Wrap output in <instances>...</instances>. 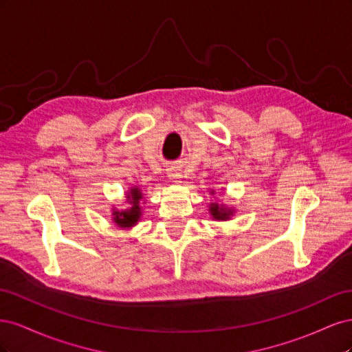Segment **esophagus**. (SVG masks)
I'll return each instance as SVG.
<instances>
[{
	"mask_svg": "<svg viewBox=\"0 0 352 352\" xmlns=\"http://www.w3.org/2000/svg\"><path fill=\"white\" fill-rule=\"evenodd\" d=\"M167 177H168L170 180H173V182H176V184H180V182H182V177H184V175L180 173V170H179V168H176V167H170V168L167 170Z\"/></svg>",
	"mask_w": 352,
	"mask_h": 352,
	"instance_id": "esophagus-1",
	"label": "esophagus"
}]
</instances>
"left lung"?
Returning a JSON list of instances; mask_svg holds the SVG:
<instances>
[{
    "label": "left lung",
    "instance_id": "left-lung-1",
    "mask_svg": "<svg viewBox=\"0 0 352 352\" xmlns=\"http://www.w3.org/2000/svg\"><path fill=\"white\" fill-rule=\"evenodd\" d=\"M214 194H216V190L211 189L210 195H214ZM208 211H210L212 220H219V221L230 220V217H233V214H235V208L228 207L225 204H219V202H214V201L210 202Z\"/></svg>",
    "mask_w": 352,
    "mask_h": 352
}]
</instances>
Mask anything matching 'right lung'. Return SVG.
Wrapping results in <instances>:
<instances>
[{
    "mask_svg": "<svg viewBox=\"0 0 352 352\" xmlns=\"http://www.w3.org/2000/svg\"><path fill=\"white\" fill-rule=\"evenodd\" d=\"M126 204L129 207L124 210L111 208V220L117 228L120 229H132L138 225V221L142 217L141 201L144 199V192L140 186H131L126 192Z\"/></svg>",
    "mask_w": 352,
    "mask_h": 352,
    "instance_id": "obj_1",
    "label": "right lung"
}]
</instances>
